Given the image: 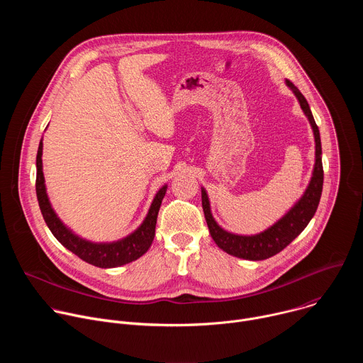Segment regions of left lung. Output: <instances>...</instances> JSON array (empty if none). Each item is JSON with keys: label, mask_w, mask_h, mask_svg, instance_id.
<instances>
[{"label": "left lung", "mask_w": 363, "mask_h": 363, "mask_svg": "<svg viewBox=\"0 0 363 363\" xmlns=\"http://www.w3.org/2000/svg\"><path fill=\"white\" fill-rule=\"evenodd\" d=\"M286 84L296 94L301 111L307 116L310 126H312V129H313L315 143H316V157H315L316 160H315L312 179H310L301 198L291 206V210H289L286 216H283L276 224H273L266 231H263L260 234H255V235H237V234L223 230L216 223V220L211 214L208 195H206L203 188H201L202 210H203L206 225H208L213 240L227 254H231L238 258H244V260H252V262L266 260V258H270V257L276 255L277 252H280L283 248H286L307 227L310 220L313 218V216L318 210L319 201H320L322 189H323L322 143H320L319 128L315 122L312 111H310V108H308L307 100L300 93V90L289 80H286Z\"/></svg>", "instance_id": "left-lung-1"}]
</instances>
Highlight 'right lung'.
I'll list each match as a JSON object with an SVG mask.
<instances>
[{"label": "right lung", "mask_w": 363, "mask_h": 363, "mask_svg": "<svg viewBox=\"0 0 363 363\" xmlns=\"http://www.w3.org/2000/svg\"><path fill=\"white\" fill-rule=\"evenodd\" d=\"M41 155H43V139L40 140L38 150H37V160H35V165H37L35 192H37L38 205L47 227L67 250H70L73 254L80 257L83 262L100 269H113V267L132 263L149 250L155 237V227H157L158 213H160L161 203L165 196L168 185H164L157 192V195H155L143 223L132 234L113 242H91L76 235L70 228H67L62 223V220L55 213L45 192Z\"/></svg>", "instance_id": "add662e5"}]
</instances>
